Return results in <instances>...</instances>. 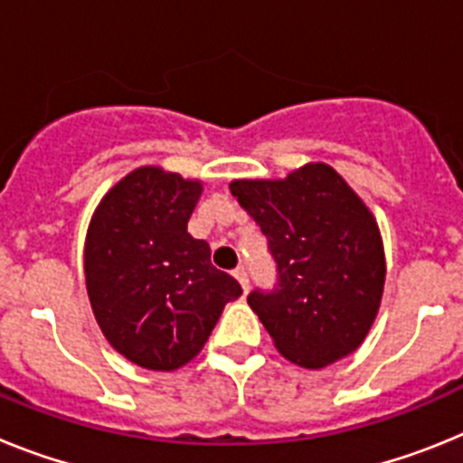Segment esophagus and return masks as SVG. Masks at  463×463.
<instances>
[{
    "label": "esophagus",
    "mask_w": 463,
    "mask_h": 463,
    "mask_svg": "<svg viewBox=\"0 0 463 463\" xmlns=\"http://www.w3.org/2000/svg\"><path fill=\"white\" fill-rule=\"evenodd\" d=\"M234 278L241 282V288H243V292L248 294V288H250V280H248V271H245L243 267H239L234 271Z\"/></svg>",
    "instance_id": "1"
}]
</instances>
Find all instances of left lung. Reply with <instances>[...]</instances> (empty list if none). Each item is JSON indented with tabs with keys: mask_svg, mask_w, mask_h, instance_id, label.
I'll use <instances>...</instances> for the list:
<instances>
[{
	"mask_svg": "<svg viewBox=\"0 0 463 463\" xmlns=\"http://www.w3.org/2000/svg\"><path fill=\"white\" fill-rule=\"evenodd\" d=\"M241 206L260 224L278 285L255 289L250 308L282 357L325 369L369 334L384 288V250L373 213L322 162L282 181H234Z\"/></svg>",
	"mask_w": 463,
	"mask_h": 463,
	"instance_id": "left-lung-1",
	"label": "left lung"
}]
</instances>
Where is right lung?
Returning <instances> with one entry per match:
<instances>
[{
    "mask_svg": "<svg viewBox=\"0 0 463 463\" xmlns=\"http://www.w3.org/2000/svg\"><path fill=\"white\" fill-rule=\"evenodd\" d=\"M202 181L138 166L110 187L85 236V285L113 350L150 371H175L202 353L241 285L187 234Z\"/></svg>",
    "mask_w": 463,
    "mask_h": 463,
    "instance_id": "obj_1",
    "label": "right lung"
}]
</instances>
